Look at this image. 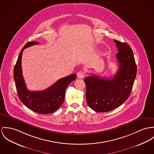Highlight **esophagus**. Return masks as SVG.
Listing matches in <instances>:
<instances>
[{
    "instance_id": "1",
    "label": "esophagus",
    "mask_w": 154,
    "mask_h": 154,
    "mask_svg": "<svg viewBox=\"0 0 154 154\" xmlns=\"http://www.w3.org/2000/svg\"><path fill=\"white\" fill-rule=\"evenodd\" d=\"M77 77L79 79H83L84 77V71H80L78 72V73L77 74Z\"/></svg>"
}]
</instances>
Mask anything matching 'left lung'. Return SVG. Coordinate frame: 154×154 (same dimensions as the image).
Returning <instances> with one entry per match:
<instances>
[{"instance_id":"8db88e82","label":"left lung","mask_w":154,"mask_h":154,"mask_svg":"<svg viewBox=\"0 0 154 154\" xmlns=\"http://www.w3.org/2000/svg\"><path fill=\"white\" fill-rule=\"evenodd\" d=\"M114 42L119 63L115 75L108 79L92 75L84 79L87 103L96 112H108L122 104L128 98L136 77L137 65L130 45L116 40Z\"/></svg>"}]
</instances>
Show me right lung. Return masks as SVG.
Returning <instances> with one entry per match:
<instances>
[{
    "mask_svg": "<svg viewBox=\"0 0 154 154\" xmlns=\"http://www.w3.org/2000/svg\"><path fill=\"white\" fill-rule=\"evenodd\" d=\"M38 42H30L26 44L19 53L13 75L18 97L24 106L32 111L41 114H48L56 111L63 104L66 90L77 75L71 74L60 79L47 89L40 91H31L27 89L22 70V57L26 48L38 45Z\"/></svg>",
    "mask_w": 154,
    "mask_h": 154,
    "instance_id": "add662e5",
    "label": "right lung"
}]
</instances>
